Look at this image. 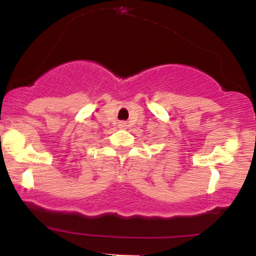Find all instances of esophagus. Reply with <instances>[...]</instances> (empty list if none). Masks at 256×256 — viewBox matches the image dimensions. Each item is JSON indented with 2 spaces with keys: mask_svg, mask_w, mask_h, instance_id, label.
Listing matches in <instances>:
<instances>
[{
  "mask_svg": "<svg viewBox=\"0 0 256 256\" xmlns=\"http://www.w3.org/2000/svg\"><path fill=\"white\" fill-rule=\"evenodd\" d=\"M122 126H125V124H124V122H122Z\"/></svg>",
  "mask_w": 256,
  "mask_h": 256,
  "instance_id": "34e87169",
  "label": "esophagus"
}]
</instances>
